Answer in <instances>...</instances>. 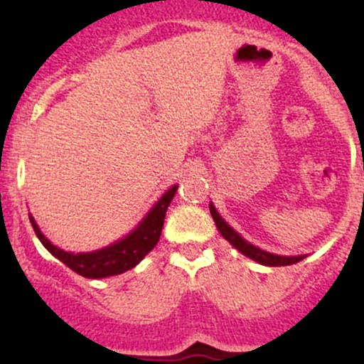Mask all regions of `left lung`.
<instances>
[{"label": "left lung", "mask_w": 364, "mask_h": 364, "mask_svg": "<svg viewBox=\"0 0 364 364\" xmlns=\"http://www.w3.org/2000/svg\"><path fill=\"white\" fill-rule=\"evenodd\" d=\"M209 211H211V216H213V220H215L216 227H218L220 234H222V236L225 237V240L229 241L234 248H237V250L243 253V255L250 257V259L257 260V262L264 264V266H291V264H296V262H299V260L304 259V255L282 257V255H274V253H267V252L260 250V248L253 247V245L248 243V241H245L243 237H241L240 234L232 229V227L227 225L225 220H223L222 216L216 213L215 205L209 204Z\"/></svg>", "instance_id": "1"}]
</instances>
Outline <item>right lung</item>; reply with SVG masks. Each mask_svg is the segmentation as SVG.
<instances>
[{
    "label": "right lung",
    "mask_w": 364,
    "mask_h": 364,
    "mask_svg": "<svg viewBox=\"0 0 364 364\" xmlns=\"http://www.w3.org/2000/svg\"><path fill=\"white\" fill-rule=\"evenodd\" d=\"M176 190H178V186H172L168 192H165V196L155 204V208L148 213V216L142 220L141 225L134 232L128 234L124 240L117 241L111 247H105L97 252L70 253L60 250L40 232L38 225H36L31 216H29V222H31L33 230L38 236V240L42 241L43 247L53 253L56 259H60L65 266L75 271L77 274L84 278L114 277V274H121L137 266L144 259L146 253L151 252L156 247L160 240L161 227H164L165 213H167L168 204L174 199Z\"/></svg>",
    "instance_id": "obj_1"
}]
</instances>
